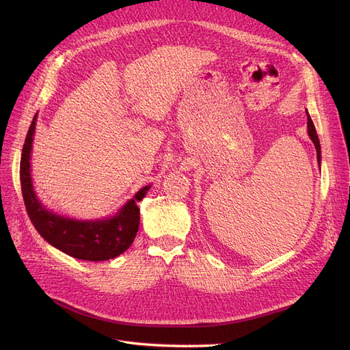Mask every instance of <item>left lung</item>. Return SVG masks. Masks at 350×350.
I'll return each mask as SVG.
<instances>
[{"instance_id":"8db88e82","label":"left lung","mask_w":350,"mask_h":350,"mask_svg":"<svg viewBox=\"0 0 350 350\" xmlns=\"http://www.w3.org/2000/svg\"><path fill=\"white\" fill-rule=\"evenodd\" d=\"M306 118H308V122H306V126H308V134H310L311 140H312V143H314V146H315V149H317V159H319V163H320V161H321V147H320L319 135H317L314 122H312V120H311V116H310L308 112H306Z\"/></svg>"}]
</instances>
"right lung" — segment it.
I'll return each instance as SVG.
<instances>
[{
    "instance_id": "obj_1",
    "label": "right lung",
    "mask_w": 350,
    "mask_h": 350,
    "mask_svg": "<svg viewBox=\"0 0 350 350\" xmlns=\"http://www.w3.org/2000/svg\"><path fill=\"white\" fill-rule=\"evenodd\" d=\"M35 124L36 115L29 126L22 159H20V184H22V194L30 221L39 235L52 247L74 258L105 261L118 257L120 254L130 248L137 235L140 225V208L137 206V201L146 196L150 187L142 188L118 213L105 220L81 221L51 213L39 203L30 178L29 161Z\"/></svg>"
}]
</instances>
